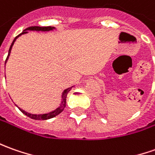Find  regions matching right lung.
Returning <instances> with one entry per match:
<instances>
[{
    "instance_id": "right-lung-1",
    "label": "right lung",
    "mask_w": 155,
    "mask_h": 155,
    "mask_svg": "<svg viewBox=\"0 0 155 155\" xmlns=\"http://www.w3.org/2000/svg\"><path fill=\"white\" fill-rule=\"evenodd\" d=\"M53 29H55L54 27H51V26H47V27H40V26H31V27H29V28H27V29H25L23 32L21 34H19L18 36H16L14 38V40H13V41L12 43L11 47L9 48V51H8V55H7V58L6 61H5V64L7 63V59H8V57L10 55V52H11L12 50V47L13 46V44H14V42H15L16 39L20 36L21 35H24V34L28 33V31L27 30H36V31H50V30H52ZM73 87V86H72ZM72 87H69L68 89H66V90H64V92H63V94H62V102H61V104H60V106L58 108H56L55 110H53V111H51L50 113L48 114H29L27 113V112H25V110H23V109H21L19 108L20 111L22 112L23 114H25V115H27L28 117L31 118V119H33V120H48V119H51V118H53L57 116V115H58L60 113H62L63 112V110L65 108V106H66V97H67V95H68V93H69V91L71 90V88Z\"/></svg>"
}]
</instances>
